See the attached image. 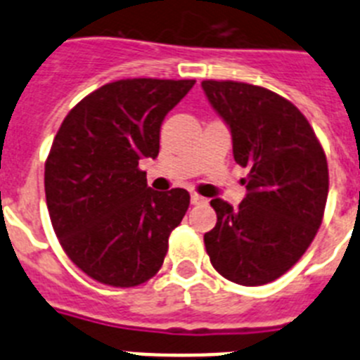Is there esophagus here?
Masks as SVG:
<instances>
[{"mask_svg":"<svg viewBox=\"0 0 360 360\" xmlns=\"http://www.w3.org/2000/svg\"><path fill=\"white\" fill-rule=\"evenodd\" d=\"M191 203H193V205H200V203H205V198L196 195V193H193V195H191Z\"/></svg>","mask_w":360,"mask_h":360,"instance_id":"34e87169","label":"esophagus"}]
</instances>
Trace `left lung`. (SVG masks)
Listing matches in <instances>:
<instances>
[{"instance_id": "1", "label": "left lung", "mask_w": 360, "mask_h": 360, "mask_svg": "<svg viewBox=\"0 0 360 360\" xmlns=\"http://www.w3.org/2000/svg\"><path fill=\"white\" fill-rule=\"evenodd\" d=\"M232 135L234 160L249 167L238 209L211 200L218 221L205 250L225 279L243 287L274 281L316 238L328 198V164L316 133L290 101L262 86L203 81Z\"/></svg>"}]
</instances>
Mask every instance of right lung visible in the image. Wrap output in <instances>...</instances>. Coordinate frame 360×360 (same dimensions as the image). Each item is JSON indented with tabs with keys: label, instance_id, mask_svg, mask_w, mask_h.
Masks as SVG:
<instances>
[{
	"label": "right lung",
	"instance_id": "obj_1",
	"mask_svg": "<svg viewBox=\"0 0 360 360\" xmlns=\"http://www.w3.org/2000/svg\"><path fill=\"white\" fill-rule=\"evenodd\" d=\"M193 86L122 79L63 120L44 164L46 205L65 252L95 281L136 287L160 270L191 196L153 191L139 162L158 157L162 122Z\"/></svg>",
	"mask_w": 360,
	"mask_h": 360
}]
</instances>
